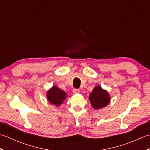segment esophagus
I'll use <instances>...</instances> for the list:
<instances>
[{"label":"esophagus","mask_w":150,"mask_h":150,"mask_svg":"<svg viewBox=\"0 0 150 150\" xmlns=\"http://www.w3.org/2000/svg\"><path fill=\"white\" fill-rule=\"evenodd\" d=\"M73 92L75 94H78L80 93V90H79V89H73Z\"/></svg>","instance_id":"1"}]
</instances>
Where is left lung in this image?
Listing matches in <instances>:
<instances>
[{
    "label": "left lung",
    "instance_id": "8db88e82",
    "mask_svg": "<svg viewBox=\"0 0 150 150\" xmlns=\"http://www.w3.org/2000/svg\"><path fill=\"white\" fill-rule=\"evenodd\" d=\"M89 99L92 107L95 110H98L109 104L110 96L106 90H103L100 86H97L89 95Z\"/></svg>",
    "mask_w": 150,
    "mask_h": 150
}]
</instances>
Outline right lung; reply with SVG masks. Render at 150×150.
I'll use <instances>...</instances> for the list:
<instances>
[{"mask_svg":"<svg viewBox=\"0 0 150 150\" xmlns=\"http://www.w3.org/2000/svg\"><path fill=\"white\" fill-rule=\"evenodd\" d=\"M47 99L50 104L59 106L66 98V93L57 86H53L47 92Z\"/></svg>","mask_w":150,"mask_h":150,"instance_id":"add662e5","label":"right lung"}]
</instances>
